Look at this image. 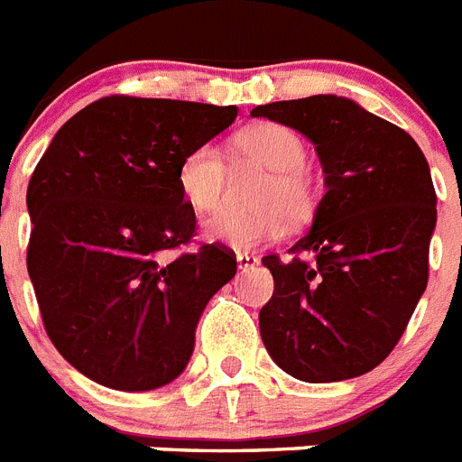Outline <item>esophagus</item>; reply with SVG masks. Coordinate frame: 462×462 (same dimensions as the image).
Listing matches in <instances>:
<instances>
[{"label": "esophagus", "instance_id": "34e87169", "mask_svg": "<svg viewBox=\"0 0 462 462\" xmlns=\"http://www.w3.org/2000/svg\"><path fill=\"white\" fill-rule=\"evenodd\" d=\"M236 262H238V269H243V272H245V269L257 267V264H260V257H254V254H250V253H238L236 254Z\"/></svg>", "mask_w": 462, "mask_h": 462}]
</instances>
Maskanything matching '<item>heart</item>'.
I'll return each instance as SVG.
<instances>
[{"label": "heart", "instance_id": "1", "mask_svg": "<svg viewBox=\"0 0 462 462\" xmlns=\"http://www.w3.org/2000/svg\"><path fill=\"white\" fill-rule=\"evenodd\" d=\"M236 167L254 164L269 171L257 193V212L221 209L205 221V236L231 250H254L279 241L289 231V221H305L317 208V183L302 167L308 150L293 128L264 121L245 128L231 143ZM176 183L183 200L195 212H212L224 202L228 167L209 143L195 145L179 162Z\"/></svg>", "mask_w": 462, "mask_h": 462}]
</instances>
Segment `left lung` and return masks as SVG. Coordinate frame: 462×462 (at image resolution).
Segmentation results:
<instances>
[{"label":"left lung","mask_w":462,"mask_h":462,"mask_svg":"<svg viewBox=\"0 0 462 462\" xmlns=\"http://www.w3.org/2000/svg\"><path fill=\"white\" fill-rule=\"evenodd\" d=\"M250 114L312 140L327 183L289 260L262 257L274 276L260 310L264 348L300 382L360 377L396 348L427 289L437 226L430 164L403 128L346 97L272 102Z\"/></svg>","instance_id":"left-lung-1"}]
</instances>
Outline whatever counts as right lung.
Returning a JSON list of instances; mask_svg holds the SVG:
<instances>
[{
	"label": "right lung",
	"instance_id": "add662e5",
	"mask_svg": "<svg viewBox=\"0 0 462 462\" xmlns=\"http://www.w3.org/2000/svg\"><path fill=\"white\" fill-rule=\"evenodd\" d=\"M236 106L112 95L59 128L28 183L31 274L44 331L92 382L150 391L186 370L195 327L234 279L236 254L190 247L180 157Z\"/></svg>",
	"mask_w": 462,
	"mask_h": 462
}]
</instances>
